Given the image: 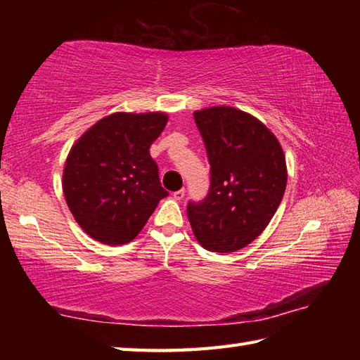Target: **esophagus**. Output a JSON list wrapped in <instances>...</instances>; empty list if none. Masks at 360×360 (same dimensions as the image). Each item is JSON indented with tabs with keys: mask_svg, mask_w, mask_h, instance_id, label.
<instances>
[{
	"mask_svg": "<svg viewBox=\"0 0 360 360\" xmlns=\"http://www.w3.org/2000/svg\"><path fill=\"white\" fill-rule=\"evenodd\" d=\"M184 195H186V190L184 188L176 190V192H173V198H174V200H178V201H181L182 198H184Z\"/></svg>",
	"mask_w": 360,
	"mask_h": 360,
	"instance_id": "esophagus-1",
	"label": "esophagus"
}]
</instances>
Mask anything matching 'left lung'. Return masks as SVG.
Segmentation results:
<instances>
[{"mask_svg": "<svg viewBox=\"0 0 360 360\" xmlns=\"http://www.w3.org/2000/svg\"><path fill=\"white\" fill-rule=\"evenodd\" d=\"M207 151L210 187L202 201H188L187 217L201 246L240 250L264 231L286 188L283 150L262 122L231 106L195 112Z\"/></svg>", "mask_w": 360, "mask_h": 360, "instance_id": "8db88e82", "label": "left lung"}]
</instances>
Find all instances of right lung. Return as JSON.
Masks as SVG:
<instances>
[{
    "label": "right lung",
    "mask_w": 360,
    "mask_h": 360,
    "mask_svg": "<svg viewBox=\"0 0 360 360\" xmlns=\"http://www.w3.org/2000/svg\"><path fill=\"white\" fill-rule=\"evenodd\" d=\"M162 112H116L98 120L70 151L63 192L75 221L91 238L125 244L168 196L150 147L164 131Z\"/></svg>",
    "instance_id": "add662e5"
}]
</instances>
